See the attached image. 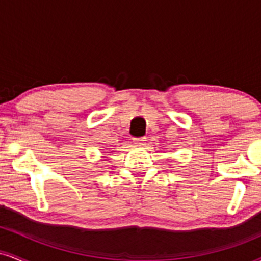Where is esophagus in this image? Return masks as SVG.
<instances>
[{
    "label": "esophagus",
    "instance_id": "34e87169",
    "mask_svg": "<svg viewBox=\"0 0 261 261\" xmlns=\"http://www.w3.org/2000/svg\"><path fill=\"white\" fill-rule=\"evenodd\" d=\"M146 140L145 137H136V139H134V143L136 146H145L146 145Z\"/></svg>",
    "mask_w": 261,
    "mask_h": 261
}]
</instances>
